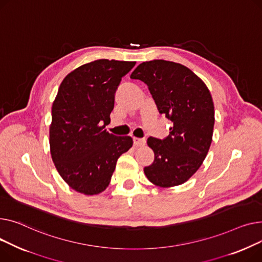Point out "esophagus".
Listing matches in <instances>:
<instances>
[{"label":"esophagus","instance_id":"esophagus-1","mask_svg":"<svg viewBox=\"0 0 262 262\" xmlns=\"http://www.w3.org/2000/svg\"><path fill=\"white\" fill-rule=\"evenodd\" d=\"M133 142L136 147H143L146 144L145 138H140V137H133Z\"/></svg>","mask_w":262,"mask_h":262}]
</instances>
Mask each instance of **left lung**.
Here are the masks:
<instances>
[{
  "label": "left lung",
  "mask_w": 262,
  "mask_h": 262,
  "mask_svg": "<svg viewBox=\"0 0 262 262\" xmlns=\"http://www.w3.org/2000/svg\"><path fill=\"white\" fill-rule=\"evenodd\" d=\"M130 77L148 85L159 112L173 124L164 140L148 138L155 161L144 172L157 186L181 185L202 165L212 141L214 109L210 92L192 71L172 61H146Z\"/></svg>",
  "instance_id": "1"
}]
</instances>
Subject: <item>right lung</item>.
<instances>
[{
    "label": "right lung",
    "mask_w": 262,
    "mask_h": 262,
    "mask_svg": "<svg viewBox=\"0 0 262 262\" xmlns=\"http://www.w3.org/2000/svg\"><path fill=\"white\" fill-rule=\"evenodd\" d=\"M134 66L133 61L95 60L71 72L59 86L52 106L51 155L61 178L80 193L102 192L118 158L133 145L130 136L104 128L121 78Z\"/></svg>",
    "instance_id": "right-lung-1"
}]
</instances>
